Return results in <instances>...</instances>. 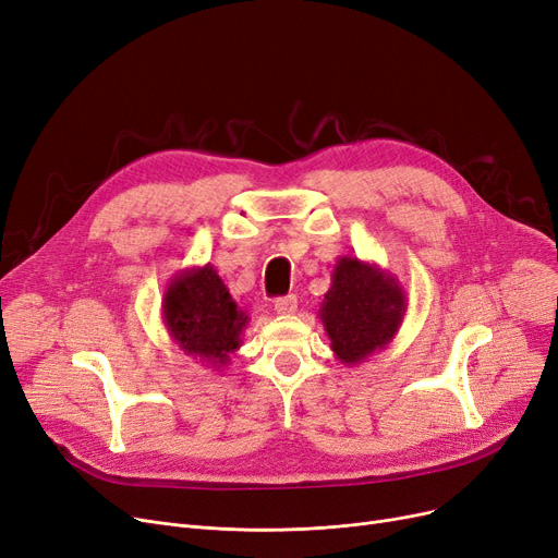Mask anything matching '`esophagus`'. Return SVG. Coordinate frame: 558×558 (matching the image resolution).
<instances>
[{"instance_id": "1", "label": "esophagus", "mask_w": 558, "mask_h": 558, "mask_svg": "<svg viewBox=\"0 0 558 558\" xmlns=\"http://www.w3.org/2000/svg\"><path fill=\"white\" fill-rule=\"evenodd\" d=\"M274 307H276V312H278V314H294V312L299 310V299H296L294 294L282 296V299H276Z\"/></svg>"}]
</instances>
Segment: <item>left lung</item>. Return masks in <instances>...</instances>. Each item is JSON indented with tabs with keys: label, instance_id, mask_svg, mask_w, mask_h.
Instances as JSON below:
<instances>
[{
	"label": "left lung",
	"instance_id": "obj_1",
	"mask_svg": "<svg viewBox=\"0 0 558 558\" xmlns=\"http://www.w3.org/2000/svg\"><path fill=\"white\" fill-rule=\"evenodd\" d=\"M405 310L403 284L395 274L374 262L342 255L332 269L319 319L335 357L355 367L392 342Z\"/></svg>",
	"mask_w": 558,
	"mask_h": 558
}]
</instances>
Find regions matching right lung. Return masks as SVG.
I'll list each match as a JSON object with an SVG mask.
<instances>
[{
  "label": "right lung",
  "instance_id": "1",
  "mask_svg": "<svg viewBox=\"0 0 558 558\" xmlns=\"http://www.w3.org/2000/svg\"><path fill=\"white\" fill-rule=\"evenodd\" d=\"M161 319L180 351L214 372L228 365L248 326V314L230 296L211 264L191 266L168 282Z\"/></svg>",
  "mask_w": 558,
  "mask_h": 558
}]
</instances>
